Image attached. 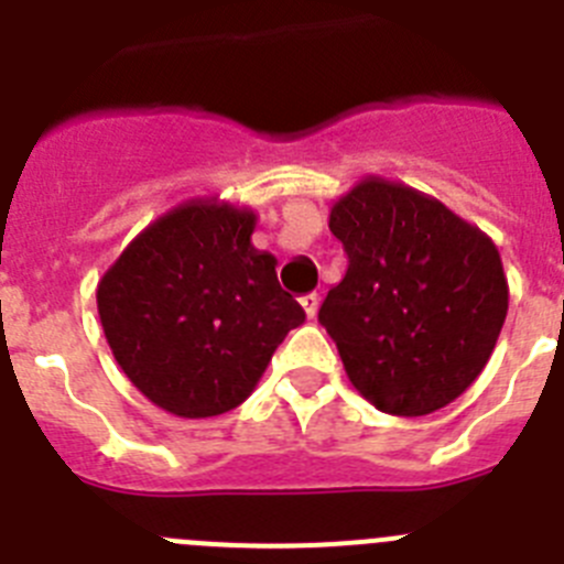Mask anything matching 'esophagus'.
Returning <instances> with one entry per match:
<instances>
[{"label": "esophagus", "instance_id": "esophagus-1", "mask_svg": "<svg viewBox=\"0 0 564 564\" xmlns=\"http://www.w3.org/2000/svg\"><path fill=\"white\" fill-rule=\"evenodd\" d=\"M302 311H305L307 318H316V313H318V296H316V293H311V296H302Z\"/></svg>", "mask_w": 564, "mask_h": 564}]
</instances>
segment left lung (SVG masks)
Masks as SVG:
<instances>
[{"instance_id":"obj_1","label":"left lung","mask_w":564,"mask_h":564,"mask_svg":"<svg viewBox=\"0 0 564 564\" xmlns=\"http://www.w3.org/2000/svg\"><path fill=\"white\" fill-rule=\"evenodd\" d=\"M330 231L350 265L318 322L358 395L403 417L460 398L508 313L495 242L435 197L381 177L333 203Z\"/></svg>"}]
</instances>
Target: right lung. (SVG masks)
<instances>
[{"label":"right lung","mask_w":564,"mask_h":564,"mask_svg":"<svg viewBox=\"0 0 564 564\" xmlns=\"http://www.w3.org/2000/svg\"><path fill=\"white\" fill-rule=\"evenodd\" d=\"M251 208L192 200L149 223L98 282L115 361L161 410L214 417L257 390L305 311L257 251Z\"/></svg>","instance_id":"right-lung-1"}]
</instances>
